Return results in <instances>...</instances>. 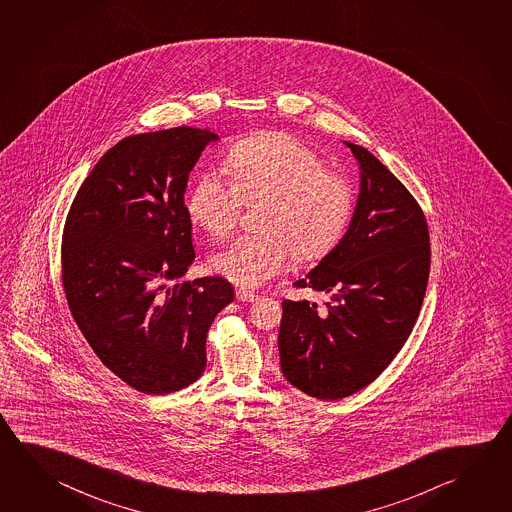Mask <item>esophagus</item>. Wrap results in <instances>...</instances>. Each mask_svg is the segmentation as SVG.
I'll list each match as a JSON object with an SVG mask.
<instances>
[{"mask_svg": "<svg viewBox=\"0 0 512 512\" xmlns=\"http://www.w3.org/2000/svg\"><path fill=\"white\" fill-rule=\"evenodd\" d=\"M235 295H237V300H241V302H257V300H259L257 293L248 291V289H244V287H239V289L235 291Z\"/></svg>", "mask_w": 512, "mask_h": 512, "instance_id": "1", "label": "esophagus"}]
</instances>
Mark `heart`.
I'll list each match as a JSON object with an SVG mask.
<instances>
[{
  "label": "heart",
  "instance_id": "obj_1",
  "mask_svg": "<svg viewBox=\"0 0 512 512\" xmlns=\"http://www.w3.org/2000/svg\"><path fill=\"white\" fill-rule=\"evenodd\" d=\"M226 172H201L187 194V214L214 239L234 232L243 201L266 199L262 234L241 235L212 266L235 286L257 287L302 259H318L338 244L354 212V189L322 156L295 136L264 133L235 145Z\"/></svg>",
  "mask_w": 512,
  "mask_h": 512
}]
</instances>
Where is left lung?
<instances>
[{"instance_id": "left-lung-1", "label": "left lung", "mask_w": 512, "mask_h": 512, "mask_svg": "<svg viewBox=\"0 0 512 512\" xmlns=\"http://www.w3.org/2000/svg\"><path fill=\"white\" fill-rule=\"evenodd\" d=\"M359 165L349 228L293 286L331 296L325 309L284 300L280 367L304 394L336 401L370 385L403 349L430 275V234L419 203L376 156L345 142Z\"/></svg>"}]
</instances>
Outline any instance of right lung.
I'll use <instances>...</instances> for the list:
<instances>
[{"label":"right lung","instance_id":"1","mask_svg":"<svg viewBox=\"0 0 512 512\" xmlns=\"http://www.w3.org/2000/svg\"><path fill=\"white\" fill-rule=\"evenodd\" d=\"M216 140L187 126L127 136L91 169L64 223L73 320L100 361L142 394H171L199 379L208 329L234 302L221 277L167 286L196 259L185 189Z\"/></svg>","mask_w":512,"mask_h":512}]
</instances>
